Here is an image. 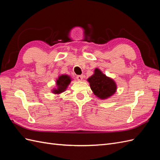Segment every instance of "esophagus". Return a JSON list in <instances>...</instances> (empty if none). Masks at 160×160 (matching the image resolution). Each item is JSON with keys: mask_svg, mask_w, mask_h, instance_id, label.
<instances>
[{"mask_svg": "<svg viewBox=\"0 0 160 160\" xmlns=\"http://www.w3.org/2000/svg\"><path fill=\"white\" fill-rule=\"evenodd\" d=\"M77 79L78 80V81H81L82 80H83V75H77Z\"/></svg>", "mask_w": 160, "mask_h": 160, "instance_id": "34e87169", "label": "esophagus"}]
</instances>
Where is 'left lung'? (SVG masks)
<instances>
[{"label":"left lung","instance_id":"8db88e82","mask_svg":"<svg viewBox=\"0 0 160 160\" xmlns=\"http://www.w3.org/2000/svg\"><path fill=\"white\" fill-rule=\"evenodd\" d=\"M88 80L94 95L101 99L109 98L117 89L115 81L104 75L99 69H95L94 74Z\"/></svg>","mask_w":160,"mask_h":160}]
</instances>
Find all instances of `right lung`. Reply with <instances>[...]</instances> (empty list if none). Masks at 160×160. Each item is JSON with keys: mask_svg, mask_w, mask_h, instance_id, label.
Wrapping results in <instances>:
<instances>
[{"mask_svg": "<svg viewBox=\"0 0 160 160\" xmlns=\"http://www.w3.org/2000/svg\"><path fill=\"white\" fill-rule=\"evenodd\" d=\"M71 79V77L67 75H62L59 77V78L57 79L56 83L57 88L52 90V93L55 94H60L62 92H64L67 87L70 84Z\"/></svg>", "mask_w": 160, "mask_h": 160, "instance_id": "1", "label": "right lung"}]
</instances>
